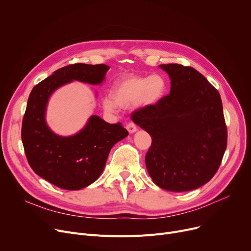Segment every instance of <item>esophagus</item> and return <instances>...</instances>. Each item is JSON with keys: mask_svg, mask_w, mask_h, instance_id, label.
<instances>
[{"mask_svg": "<svg viewBox=\"0 0 251 251\" xmlns=\"http://www.w3.org/2000/svg\"><path fill=\"white\" fill-rule=\"evenodd\" d=\"M126 129L128 130V132H129L130 134H133V133H135L136 131H137V127H136L133 123H128V124L126 125Z\"/></svg>", "mask_w": 251, "mask_h": 251, "instance_id": "1", "label": "esophagus"}]
</instances>
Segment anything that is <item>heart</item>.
<instances>
[{"instance_id": "b5f03b06", "label": "heart", "mask_w": 251, "mask_h": 251, "mask_svg": "<svg viewBox=\"0 0 251 251\" xmlns=\"http://www.w3.org/2000/svg\"><path fill=\"white\" fill-rule=\"evenodd\" d=\"M166 90L167 81L160 74L124 75L113 83L111 96L102 99V107L109 112H115L135 102L139 108H149L164 98Z\"/></svg>"}]
</instances>
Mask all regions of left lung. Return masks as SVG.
I'll return each instance as SVG.
<instances>
[{
	"label": "left lung",
	"instance_id": "obj_1",
	"mask_svg": "<svg viewBox=\"0 0 251 251\" xmlns=\"http://www.w3.org/2000/svg\"><path fill=\"white\" fill-rule=\"evenodd\" d=\"M170 95L132 115L151 136L148 172L159 187L174 192L200 188L214 177L227 148V127L218 90L192 67L163 64Z\"/></svg>",
	"mask_w": 251,
	"mask_h": 251
}]
</instances>
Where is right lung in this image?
<instances>
[{"label":"right lung","instance_id":"add662e5","mask_svg":"<svg viewBox=\"0 0 251 251\" xmlns=\"http://www.w3.org/2000/svg\"><path fill=\"white\" fill-rule=\"evenodd\" d=\"M109 69L104 64L65 66L30 92L21 129L24 151L34 173L59 188L79 190L97 181L110 151L128 136V131L120 123L109 124L92 115L77 133L61 136L47 123L49 100L59 87L73 81L101 84Z\"/></svg>","mask_w":251,"mask_h":251}]
</instances>
